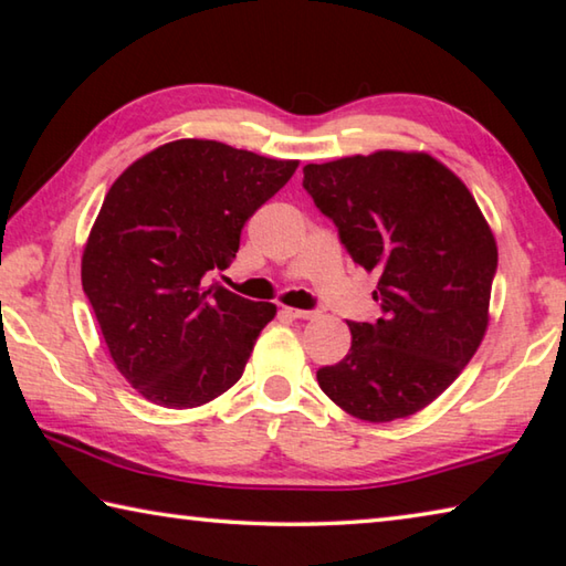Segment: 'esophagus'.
Here are the masks:
<instances>
[{"instance_id":"1","label":"esophagus","mask_w":566,"mask_h":566,"mask_svg":"<svg viewBox=\"0 0 566 566\" xmlns=\"http://www.w3.org/2000/svg\"><path fill=\"white\" fill-rule=\"evenodd\" d=\"M282 312L286 314V317H292V319H312L314 317V312L296 310V306H282Z\"/></svg>"}]
</instances>
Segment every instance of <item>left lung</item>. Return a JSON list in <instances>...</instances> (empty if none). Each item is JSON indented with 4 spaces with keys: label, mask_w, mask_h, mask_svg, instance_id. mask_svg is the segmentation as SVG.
<instances>
[{
    "label": "left lung",
    "mask_w": 566,
    "mask_h": 566,
    "mask_svg": "<svg viewBox=\"0 0 566 566\" xmlns=\"http://www.w3.org/2000/svg\"><path fill=\"white\" fill-rule=\"evenodd\" d=\"M304 189L342 244L377 272L381 317L349 322L347 357L324 395L364 421H395L442 395L490 324L496 242L472 191L427 151L379 149L304 167Z\"/></svg>",
    "instance_id": "1"
}]
</instances>
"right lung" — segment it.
I'll return each mask as SVG.
<instances>
[{"label": "right lung", "instance_id": "right-lung-1", "mask_svg": "<svg viewBox=\"0 0 566 566\" xmlns=\"http://www.w3.org/2000/svg\"><path fill=\"white\" fill-rule=\"evenodd\" d=\"M296 167L214 139H177L107 191L84 244L82 286L114 367L151 405H207L242 377L276 306L205 286V274L227 270L247 219Z\"/></svg>", "mask_w": 566, "mask_h": 566}]
</instances>
